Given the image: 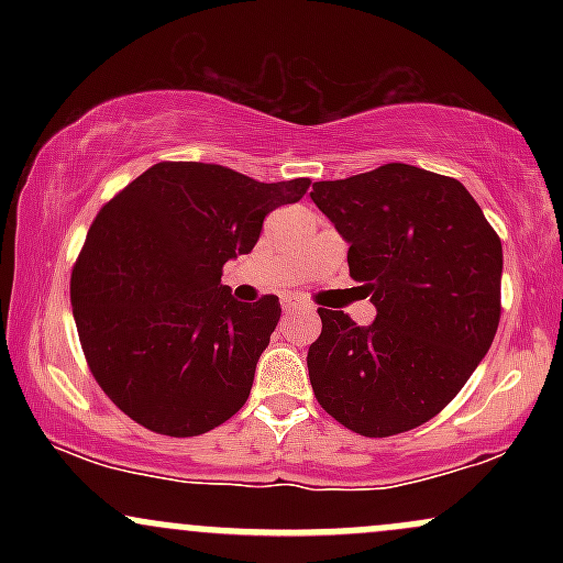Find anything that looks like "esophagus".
Here are the masks:
<instances>
[{"label": "esophagus", "mask_w": 563, "mask_h": 563, "mask_svg": "<svg viewBox=\"0 0 563 563\" xmlns=\"http://www.w3.org/2000/svg\"><path fill=\"white\" fill-rule=\"evenodd\" d=\"M280 307H283V312H286V314L307 312V309H312V307H309V303H303L301 299H294V296H286V299L280 301Z\"/></svg>", "instance_id": "obj_1"}]
</instances>
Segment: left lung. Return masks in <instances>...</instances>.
I'll return each mask as SVG.
<instances>
[{
    "label": "left lung",
    "instance_id": "left-lung-1",
    "mask_svg": "<svg viewBox=\"0 0 563 563\" xmlns=\"http://www.w3.org/2000/svg\"><path fill=\"white\" fill-rule=\"evenodd\" d=\"M318 209L349 243V275L376 320L320 307L309 380L322 410L363 437H391L437 416L493 346L503 245L457 179L384 164L314 183Z\"/></svg>",
    "mask_w": 563,
    "mask_h": 563
}]
</instances>
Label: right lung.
Returning a JSON list of instances; mask_svg holds the SVG:
<instances>
[{
	"instance_id": "right-lung-1",
	"label": "right lung",
	"mask_w": 563,
	"mask_h": 563,
	"mask_svg": "<svg viewBox=\"0 0 563 563\" xmlns=\"http://www.w3.org/2000/svg\"><path fill=\"white\" fill-rule=\"evenodd\" d=\"M307 190L303 177L267 185L164 161L102 206L70 273V303L89 371L132 421L198 437L245 405L280 301H235L222 267L254 249L269 211Z\"/></svg>"
}]
</instances>
